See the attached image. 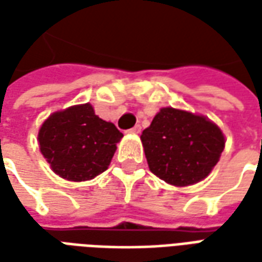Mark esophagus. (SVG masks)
Here are the masks:
<instances>
[{
  "label": "esophagus",
  "mask_w": 262,
  "mask_h": 262,
  "mask_svg": "<svg viewBox=\"0 0 262 262\" xmlns=\"http://www.w3.org/2000/svg\"><path fill=\"white\" fill-rule=\"evenodd\" d=\"M129 133H132V135H139L140 132H142V126L140 125H136L135 127H132V129H129Z\"/></svg>",
  "instance_id": "34e87169"
}]
</instances>
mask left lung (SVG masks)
Listing matches in <instances>:
<instances>
[{"mask_svg":"<svg viewBox=\"0 0 262 262\" xmlns=\"http://www.w3.org/2000/svg\"><path fill=\"white\" fill-rule=\"evenodd\" d=\"M140 139L150 171L176 187L205 180L225 148V136L212 120L174 108L160 109Z\"/></svg>","mask_w":262,"mask_h":262,"instance_id":"obj_1","label":"left lung"}]
</instances>
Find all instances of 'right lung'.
<instances>
[{"instance_id": "1", "label": "right lung", "mask_w": 262, "mask_h": 262, "mask_svg": "<svg viewBox=\"0 0 262 262\" xmlns=\"http://www.w3.org/2000/svg\"><path fill=\"white\" fill-rule=\"evenodd\" d=\"M123 135L95 115L91 103L54 112L43 122L37 140L52 170L67 181H88L108 168Z\"/></svg>"}]
</instances>
